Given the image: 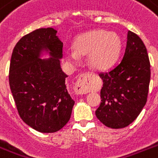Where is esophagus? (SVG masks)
Segmentation results:
<instances>
[{"label": "esophagus", "mask_w": 158, "mask_h": 158, "mask_svg": "<svg viewBox=\"0 0 158 158\" xmlns=\"http://www.w3.org/2000/svg\"><path fill=\"white\" fill-rule=\"evenodd\" d=\"M91 75L89 73L81 74L77 80L75 86H74V91L77 94H84L88 93L89 89V78Z\"/></svg>", "instance_id": "obj_1"}]
</instances>
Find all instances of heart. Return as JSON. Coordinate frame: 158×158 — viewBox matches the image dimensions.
Instances as JSON below:
<instances>
[{
	"mask_svg": "<svg viewBox=\"0 0 158 158\" xmlns=\"http://www.w3.org/2000/svg\"><path fill=\"white\" fill-rule=\"evenodd\" d=\"M121 47L117 33L96 29L83 33L74 40V51H67L65 56L69 60L77 62L79 55H88V61L93 68L99 70L111 66L116 60Z\"/></svg>",
	"mask_w": 158,
	"mask_h": 158,
	"instance_id": "1",
	"label": "heart"
}]
</instances>
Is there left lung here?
Returning a JSON list of instances; mask_svg holds the SVG:
<instances>
[{"label": "left lung", "instance_id": "obj_1", "mask_svg": "<svg viewBox=\"0 0 158 158\" xmlns=\"http://www.w3.org/2000/svg\"><path fill=\"white\" fill-rule=\"evenodd\" d=\"M150 62L144 43L131 31L122 60L108 73H100L103 81L102 102L96 116L111 129L131 124L146 104L150 83Z\"/></svg>", "mask_w": 158, "mask_h": 158}]
</instances>
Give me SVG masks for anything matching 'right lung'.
<instances>
[{
  "label": "right lung",
  "instance_id": "add662e5",
  "mask_svg": "<svg viewBox=\"0 0 158 158\" xmlns=\"http://www.w3.org/2000/svg\"><path fill=\"white\" fill-rule=\"evenodd\" d=\"M52 28H38L16 43L11 56L9 83L21 119L41 133H54L70 119L74 101L67 90L60 59L63 43ZM49 52L48 60L39 58Z\"/></svg>",
  "mask_w": 158,
  "mask_h": 158
}]
</instances>
